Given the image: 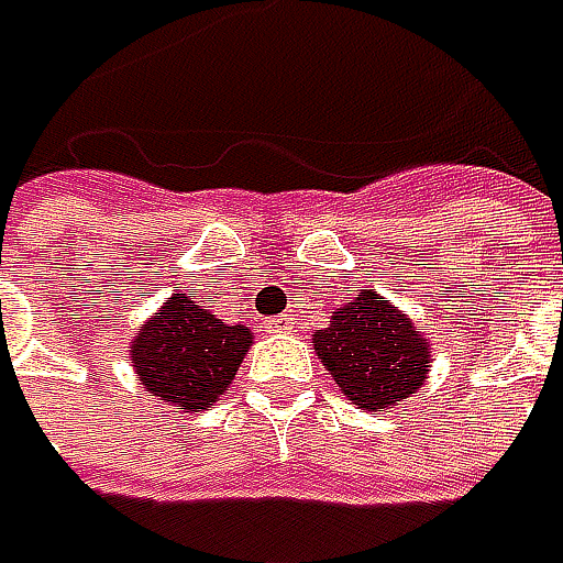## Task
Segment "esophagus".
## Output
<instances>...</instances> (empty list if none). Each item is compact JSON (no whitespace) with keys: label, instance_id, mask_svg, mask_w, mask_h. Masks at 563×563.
<instances>
[{"label":"esophagus","instance_id":"1","mask_svg":"<svg viewBox=\"0 0 563 563\" xmlns=\"http://www.w3.org/2000/svg\"><path fill=\"white\" fill-rule=\"evenodd\" d=\"M266 329H269V332H285V329H291V319H288V316H275V319L266 322Z\"/></svg>","mask_w":563,"mask_h":563}]
</instances>
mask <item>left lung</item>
Instances as JSON below:
<instances>
[{
  "instance_id": "1",
  "label": "left lung",
  "mask_w": 563,
  "mask_h": 563,
  "mask_svg": "<svg viewBox=\"0 0 563 563\" xmlns=\"http://www.w3.org/2000/svg\"><path fill=\"white\" fill-rule=\"evenodd\" d=\"M313 344L338 388L366 410L410 398L422 385L426 363L432 357L429 341L413 322L376 291L357 294L354 303L341 307L332 325L316 332Z\"/></svg>"
}]
</instances>
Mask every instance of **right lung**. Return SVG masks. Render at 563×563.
<instances>
[{
    "mask_svg": "<svg viewBox=\"0 0 563 563\" xmlns=\"http://www.w3.org/2000/svg\"><path fill=\"white\" fill-rule=\"evenodd\" d=\"M247 347V325H225L190 297H168L134 338L131 357L150 395L200 413L228 391Z\"/></svg>",
    "mask_w": 563,
    "mask_h": 563,
    "instance_id": "obj_1",
    "label": "right lung"
}]
</instances>
